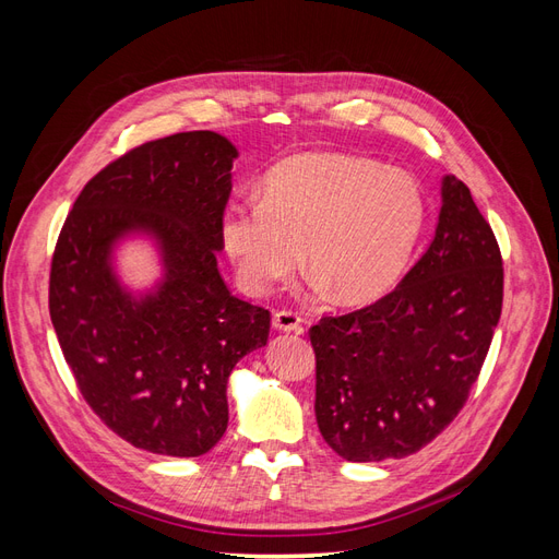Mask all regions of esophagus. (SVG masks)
<instances>
[{
  "label": "esophagus",
  "instance_id": "obj_1",
  "mask_svg": "<svg viewBox=\"0 0 559 559\" xmlns=\"http://www.w3.org/2000/svg\"><path fill=\"white\" fill-rule=\"evenodd\" d=\"M273 326L280 333H300V317L296 312L282 310L273 314Z\"/></svg>",
  "mask_w": 559,
  "mask_h": 559
}]
</instances>
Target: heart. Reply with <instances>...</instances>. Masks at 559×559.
Instances as JSON below:
<instances>
[{"label":"heart","instance_id":"heart-1","mask_svg":"<svg viewBox=\"0 0 559 559\" xmlns=\"http://www.w3.org/2000/svg\"><path fill=\"white\" fill-rule=\"evenodd\" d=\"M427 202L413 175L378 160L308 151L282 160L263 200L230 202L222 245L242 289L265 296L308 265L341 306L376 302L394 289L425 228Z\"/></svg>","mask_w":559,"mask_h":559}]
</instances>
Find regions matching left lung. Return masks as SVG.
I'll use <instances>...</instances> for the list:
<instances>
[{
    "label": "left lung",
    "mask_w": 559,
    "mask_h": 559,
    "mask_svg": "<svg viewBox=\"0 0 559 559\" xmlns=\"http://www.w3.org/2000/svg\"><path fill=\"white\" fill-rule=\"evenodd\" d=\"M503 267L466 183L441 181L429 249L392 294L310 329L314 415L347 462L401 460L462 411L501 317Z\"/></svg>",
    "instance_id": "obj_1"
}]
</instances>
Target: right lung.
Masks as SVG:
<instances>
[{"label":"right lung","instance_id":"obj_1","mask_svg":"<svg viewBox=\"0 0 559 559\" xmlns=\"http://www.w3.org/2000/svg\"><path fill=\"white\" fill-rule=\"evenodd\" d=\"M235 158L212 130L132 148L83 186L56 245L48 308L64 361L95 415L146 452H210L230 370L267 343L270 312L233 296L216 265ZM132 239L162 267L144 290L117 273Z\"/></svg>","mask_w":559,"mask_h":559}]
</instances>
